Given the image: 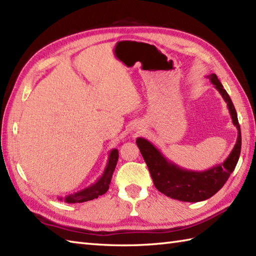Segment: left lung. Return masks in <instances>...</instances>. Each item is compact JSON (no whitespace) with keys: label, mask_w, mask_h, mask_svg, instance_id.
Segmentation results:
<instances>
[{"label":"left lung","mask_w":256,"mask_h":256,"mask_svg":"<svg viewBox=\"0 0 256 256\" xmlns=\"http://www.w3.org/2000/svg\"><path fill=\"white\" fill-rule=\"evenodd\" d=\"M206 77L224 98L229 108L232 122L238 128L236 143L230 155L222 164L216 165L204 172L184 170L168 160L150 140L143 138L136 140V144L148 167L156 189L167 197L179 201H186V202L204 201L218 192L234 170L241 153V130L231 98L216 74H211Z\"/></svg>","instance_id":"left-lung-1"}]
</instances>
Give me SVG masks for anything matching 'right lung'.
I'll use <instances>...</instances> for the list:
<instances>
[{
    "label": "right lung",
    "mask_w": 256,
    "mask_h": 256,
    "mask_svg": "<svg viewBox=\"0 0 256 256\" xmlns=\"http://www.w3.org/2000/svg\"><path fill=\"white\" fill-rule=\"evenodd\" d=\"M118 160V150L116 148H113L110 150L108 154V160L106 162V166L104 168L102 176L98 179V180L90 184L89 187H86L82 190H79L77 192L70 194L66 197H59V200H64L67 204H77V202H84V201L94 200L96 198L106 194L108 189V184L111 182L113 172L116 170V162Z\"/></svg>",
    "instance_id": "1"
}]
</instances>
